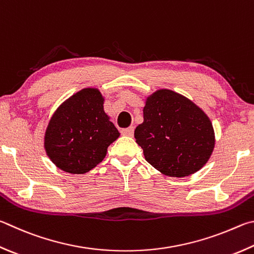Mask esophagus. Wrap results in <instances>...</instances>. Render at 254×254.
<instances>
[{
	"mask_svg": "<svg viewBox=\"0 0 254 254\" xmlns=\"http://www.w3.org/2000/svg\"><path fill=\"white\" fill-rule=\"evenodd\" d=\"M121 133L123 135H127V136H133L134 134V127H127V128H122Z\"/></svg>",
	"mask_w": 254,
	"mask_h": 254,
	"instance_id": "esophagus-1",
	"label": "esophagus"
}]
</instances>
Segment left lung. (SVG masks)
<instances>
[{
    "mask_svg": "<svg viewBox=\"0 0 254 254\" xmlns=\"http://www.w3.org/2000/svg\"><path fill=\"white\" fill-rule=\"evenodd\" d=\"M134 137L147 162L174 178L203 168L215 144L213 126L203 110L168 89L147 96L143 123L136 127Z\"/></svg>",
    "mask_w": 254,
    "mask_h": 254,
    "instance_id": "left-lung-1",
    "label": "left lung"
}]
</instances>
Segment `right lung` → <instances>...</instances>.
<instances>
[{"instance_id": "right-lung-1", "label": "right lung", "mask_w": 254, "mask_h": 254, "mask_svg": "<svg viewBox=\"0 0 254 254\" xmlns=\"http://www.w3.org/2000/svg\"><path fill=\"white\" fill-rule=\"evenodd\" d=\"M104 98L94 87H86L60 105L44 135L50 160L62 171L84 174L102 162L109 145L120 132L104 112Z\"/></svg>"}]
</instances>
